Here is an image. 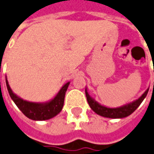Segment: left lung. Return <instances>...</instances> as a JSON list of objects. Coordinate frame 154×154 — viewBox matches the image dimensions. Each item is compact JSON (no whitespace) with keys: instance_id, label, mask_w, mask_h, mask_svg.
Instances as JSON below:
<instances>
[{"instance_id":"left-lung-1","label":"left lung","mask_w":154,"mask_h":154,"mask_svg":"<svg viewBox=\"0 0 154 154\" xmlns=\"http://www.w3.org/2000/svg\"><path fill=\"white\" fill-rule=\"evenodd\" d=\"M148 89H149V88L137 99H136V100L131 102V103H126V104H124L122 106L116 108L107 107V106H104L103 104H100L99 103H98L94 99H93L89 95L87 88L85 89V94L88 103L89 104L91 109L96 114H98L99 116H101L103 117H106V118L121 119V118H125V117L131 115L132 113L134 112L135 110L138 108L139 105L142 103L143 99L146 98L147 93H148Z\"/></svg>"}]
</instances>
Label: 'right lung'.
<instances>
[{"label": "right lung", "mask_w": 154, "mask_h": 154, "mask_svg": "<svg viewBox=\"0 0 154 154\" xmlns=\"http://www.w3.org/2000/svg\"><path fill=\"white\" fill-rule=\"evenodd\" d=\"M6 83L11 99L26 116L33 121H45L55 117L61 111L64 105L66 92L68 88L70 82H66L61 87V88L53 99L43 103L30 102L23 99L12 92L7 77Z\"/></svg>", "instance_id": "1"}]
</instances>
